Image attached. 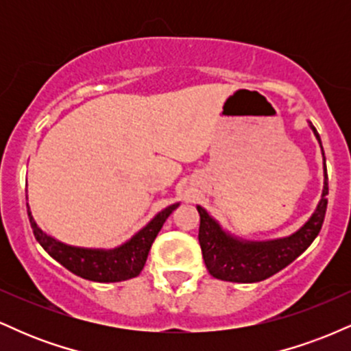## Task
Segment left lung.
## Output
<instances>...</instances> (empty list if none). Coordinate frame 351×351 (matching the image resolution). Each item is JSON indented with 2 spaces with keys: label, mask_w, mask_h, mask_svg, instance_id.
Instances as JSON below:
<instances>
[{
  "label": "left lung",
  "mask_w": 351,
  "mask_h": 351,
  "mask_svg": "<svg viewBox=\"0 0 351 351\" xmlns=\"http://www.w3.org/2000/svg\"><path fill=\"white\" fill-rule=\"evenodd\" d=\"M310 123V122H308ZM313 135L322 147L317 128L310 123ZM324 153V148H322ZM324 191L317 209L299 231L287 237L272 241H244L231 236L208 215L204 208L196 206L199 213V245L204 264L213 277L219 280L251 284L274 276L300 256L320 232L327 211L328 176L324 156Z\"/></svg>",
  "instance_id": "left-lung-1"
}]
</instances>
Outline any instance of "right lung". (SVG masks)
<instances>
[{"mask_svg": "<svg viewBox=\"0 0 351 351\" xmlns=\"http://www.w3.org/2000/svg\"><path fill=\"white\" fill-rule=\"evenodd\" d=\"M178 206L180 203H175L165 208L163 211H160L153 217L147 226L140 229L135 236H132V239H128L127 243L115 249H88L64 244L46 234L36 224L29 206H27V216H29L36 241L43 245L44 251L49 254L52 259L62 264L67 271L87 280L120 282L134 279L142 272L153 241L162 229L165 221L168 219V216Z\"/></svg>", "mask_w": 351, "mask_h": 351, "instance_id": "right-lung-1", "label": "right lung"}]
</instances>
